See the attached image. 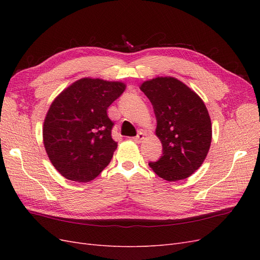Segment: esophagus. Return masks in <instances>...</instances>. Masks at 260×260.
Listing matches in <instances>:
<instances>
[{
    "instance_id": "34e87169",
    "label": "esophagus",
    "mask_w": 260,
    "mask_h": 260,
    "mask_svg": "<svg viewBox=\"0 0 260 260\" xmlns=\"http://www.w3.org/2000/svg\"><path fill=\"white\" fill-rule=\"evenodd\" d=\"M144 138H145V133L140 131V132L138 133V136H137L135 139H133V140H135L137 143H141V142H142V140H143Z\"/></svg>"
}]
</instances>
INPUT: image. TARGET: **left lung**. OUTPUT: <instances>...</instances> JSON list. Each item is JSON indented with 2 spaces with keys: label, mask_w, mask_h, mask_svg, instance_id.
Wrapping results in <instances>:
<instances>
[{
  "label": "left lung",
  "mask_w": 260,
  "mask_h": 260,
  "mask_svg": "<svg viewBox=\"0 0 260 260\" xmlns=\"http://www.w3.org/2000/svg\"><path fill=\"white\" fill-rule=\"evenodd\" d=\"M140 89L151 101L156 116L155 135L162 155L149 167L167 181L184 180L205 160L211 143V121L203 100L174 77H156Z\"/></svg>",
  "instance_id": "left-lung-1"
}]
</instances>
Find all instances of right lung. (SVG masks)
I'll return each instance as SVG.
<instances>
[{"mask_svg": "<svg viewBox=\"0 0 260 260\" xmlns=\"http://www.w3.org/2000/svg\"><path fill=\"white\" fill-rule=\"evenodd\" d=\"M124 89L120 81L82 78L52 102L43 123V144L62 177L89 182L111 162L117 142L107 108Z\"/></svg>", "mask_w": 260, "mask_h": 260, "instance_id": "obj_1", "label": "right lung"}]
</instances>
